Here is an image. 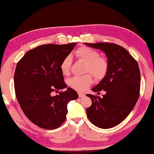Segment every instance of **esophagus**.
Returning a JSON list of instances; mask_svg holds the SVG:
<instances>
[{
	"instance_id": "obj_1",
	"label": "esophagus",
	"mask_w": 154,
	"mask_h": 154,
	"mask_svg": "<svg viewBox=\"0 0 154 154\" xmlns=\"http://www.w3.org/2000/svg\"><path fill=\"white\" fill-rule=\"evenodd\" d=\"M78 96L80 97H83L85 96V94H83V93H82V92H78Z\"/></svg>"
}]
</instances>
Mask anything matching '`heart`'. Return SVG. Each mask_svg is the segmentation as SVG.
Instances as JSON below:
<instances>
[{"instance_id":"obj_1","label":"heart","mask_w":154,"mask_h":154,"mask_svg":"<svg viewBox=\"0 0 154 154\" xmlns=\"http://www.w3.org/2000/svg\"><path fill=\"white\" fill-rule=\"evenodd\" d=\"M76 57L87 63L85 72L90 73L83 76H76L69 80V83L74 90L80 92L86 91L93 82L92 76L96 80H101L106 76L109 69V63L106 58L100 57L98 51L86 46L79 48L74 53ZM71 66V58H65L60 63V70L64 75H68ZM91 74V75L90 74Z\"/></svg>"}]
</instances>
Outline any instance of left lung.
Returning a JSON list of instances; mask_svg holds the SVG:
<instances>
[{
  "label": "left lung",
  "mask_w": 154,
  "mask_h": 154,
  "mask_svg": "<svg viewBox=\"0 0 154 154\" xmlns=\"http://www.w3.org/2000/svg\"><path fill=\"white\" fill-rule=\"evenodd\" d=\"M90 47L104 51L109 63L106 76L94 92L105 91L100 97L87 94L92 101L87 108L88 119L96 127L110 128L118 125L127 117L139 99L141 74L138 63L127 49L113 43H85Z\"/></svg>",
  "instance_id": "obj_1"
}]
</instances>
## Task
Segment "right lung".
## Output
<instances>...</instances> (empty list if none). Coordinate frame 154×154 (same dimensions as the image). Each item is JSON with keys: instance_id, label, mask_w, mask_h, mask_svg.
Segmentation results:
<instances>
[{"instance_id": "obj_1", "label": "right lung", "mask_w": 154, "mask_h": 154, "mask_svg": "<svg viewBox=\"0 0 154 154\" xmlns=\"http://www.w3.org/2000/svg\"><path fill=\"white\" fill-rule=\"evenodd\" d=\"M75 45H41L17 63L14 74L16 97L26 117L40 128H58L66 120L68 102L78 98L77 92L69 87L52 95L67 87L60 66Z\"/></svg>"}]
</instances>
